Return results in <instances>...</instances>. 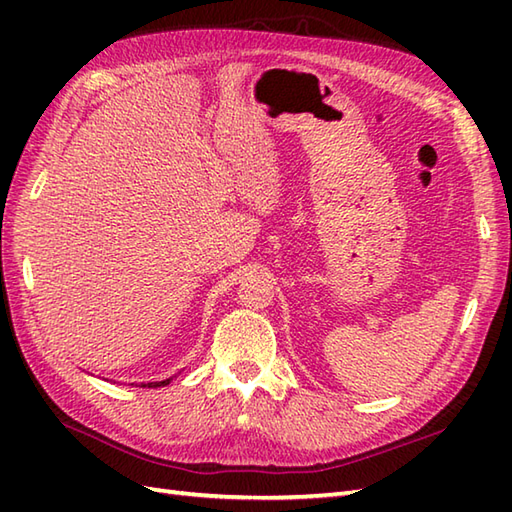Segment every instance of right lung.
I'll use <instances>...</instances> for the list:
<instances>
[{
    "instance_id": "right-lung-1",
    "label": "right lung",
    "mask_w": 512,
    "mask_h": 512,
    "mask_svg": "<svg viewBox=\"0 0 512 512\" xmlns=\"http://www.w3.org/2000/svg\"><path fill=\"white\" fill-rule=\"evenodd\" d=\"M162 385H169V378L167 380H160V383H147L143 387H162Z\"/></svg>"
}]
</instances>
